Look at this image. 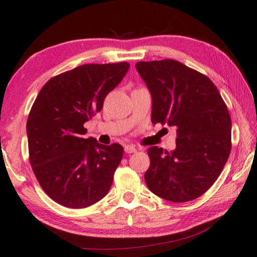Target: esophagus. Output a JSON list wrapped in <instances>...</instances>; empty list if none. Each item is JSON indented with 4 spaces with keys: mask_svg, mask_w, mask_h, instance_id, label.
Instances as JSON below:
<instances>
[{
    "mask_svg": "<svg viewBox=\"0 0 257 257\" xmlns=\"http://www.w3.org/2000/svg\"><path fill=\"white\" fill-rule=\"evenodd\" d=\"M124 152L128 154L135 153V152H136V147L134 145H124Z\"/></svg>",
    "mask_w": 257,
    "mask_h": 257,
    "instance_id": "esophagus-1",
    "label": "esophagus"
}]
</instances>
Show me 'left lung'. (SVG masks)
<instances>
[{
  "mask_svg": "<svg viewBox=\"0 0 257 257\" xmlns=\"http://www.w3.org/2000/svg\"><path fill=\"white\" fill-rule=\"evenodd\" d=\"M136 68L153 99L152 123L177 128L175 151H147L146 185L173 203L196 199L216 181L231 152L228 107L210 78L179 61H141Z\"/></svg>",
  "mask_w": 257,
  "mask_h": 257,
  "instance_id": "8db88e82",
  "label": "left lung"
}]
</instances>
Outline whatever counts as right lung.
<instances>
[{"label": "right lung", "mask_w": 257, "mask_h": 257, "mask_svg": "<svg viewBox=\"0 0 257 257\" xmlns=\"http://www.w3.org/2000/svg\"><path fill=\"white\" fill-rule=\"evenodd\" d=\"M129 67L84 64L51 78L35 99L27 120L29 162L43 190L60 205L84 208L110 190L123 149L84 138V123L102 110Z\"/></svg>", "instance_id": "1"}]
</instances>
